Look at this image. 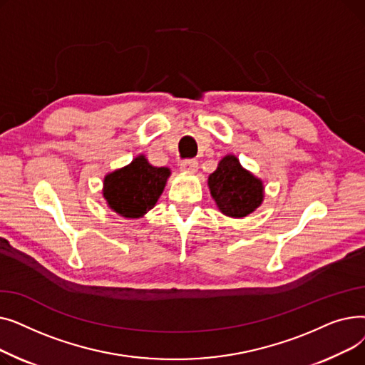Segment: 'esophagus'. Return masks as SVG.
I'll return each mask as SVG.
<instances>
[{"label": "esophagus", "instance_id": "esophagus-1", "mask_svg": "<svg viewBox=\"0 0 365 365\" xmlns=\"http://www.w3.org/2000/svg\"><path fill=\"white\" fill-rule=\"evenodd\" d=\"M198 168V163L195 160H183L180 163V170L185 173H195Z\"/></svg>", "mask_w": 365, "mask_h": 365}]
</instances>
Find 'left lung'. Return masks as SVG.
<instances>
[{"label":"left lung","mask_w":365,"mask_h":365,"mask_svg":"<svg viewBox=\"0 0 365 365\" xmlns=\"http://www.w3.org/2000/svg\"><path fill=\"white\" fill-rule=\"evenodd\" d=\"M208 187L220 212L231 217H245L263 201L262 180L244 170L234 155L219 163L208 178Z\"/></svg>","instance_id":"left-lung-1"}]
</instances>
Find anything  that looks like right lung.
Wrapping results in <instances>:
<instances>
[{"label":"right lung","instance_id":"1","mask_svg":"<svg viewBox=\"0 0 365 365\" xmlns=\"http://www.w3.org/2000/svg\"><path fill=\"white\" fill-rule=\"evenodd\" d=\"M170 170L150 165L143 155L105 178L103 197L123 217L138 219L157 204Z\"/></svg>","mask_w":365,"mask_h":365}]
</instances>
